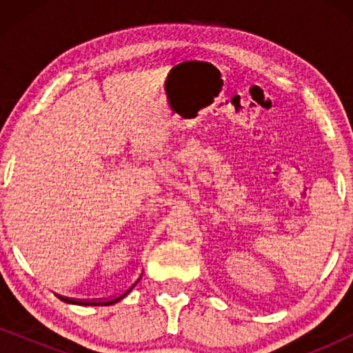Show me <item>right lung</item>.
Here are the masks:
<instances>
[{"instance_id":"right-lung-1","label":"right lung","mask_w":353,"mask_h":353,"mask_svg":"<svg viewBox=\"0 0 353 353\" xmlns=\"http://www.w3.org/2000/svg\"><path fill=\"white\" fill-rule=\"evenodd\" d=\"M138 283V281H137ZM137 283L133 284L132 288L130 289H127V291H125L123 294H120L119 297H115V299H112V301H105V302H86V301H75V299H69V297H61V301H64V302H67V303H75V305H112V303H115V302H119V301H122V299L127 296V294L132 291V289L137 286Z\"/></svg>"}]
</instances>
